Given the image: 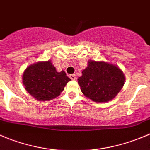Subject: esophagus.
Listing matches in <instances>:
<instances>
[{"instance_id":"esophagus-1","label":"esophagus","mask_w":150,"mask_h":150,"mask_svg":"<svg viewBox=\"0 0 150 150\" xmlns=\"http://www.w3.org/2000/svg\"><path fill=\"white\" fill-rule=\"evenodd\" d=\"M69 77L71 78L72 80H75V79H76V76L75 75V74H70Z\"/></svg>"}]
</instances>
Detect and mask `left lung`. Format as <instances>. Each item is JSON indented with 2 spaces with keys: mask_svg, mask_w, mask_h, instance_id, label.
Returning <instances> with one entry per match:
<instances>
[{
  "mask_svg": "<svg viewBox=\"0 0 150 150\" xmlns=\"http://www.w3.org/2000/svg\"><path fill=\"white\" fill-rule=\"evenodd\" d=\"M82 74L78 79L81 91L96 102L110 101L125 84V76L119 67L105 62L90 60Z\"/></svg>",
  "mask_w": 150,
  "mask_h": 150,
  "instance_id": "8db88e82",
  "label": "left lung"
}]
</instances>
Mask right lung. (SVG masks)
<instances>
[{
	"label": "right lung",
	"instance_id": "1",
	"mask_svg": "<svg viewBox=\"0 0 150 150\" xmlns=\"http://www.w3.org/2000/svg\"><path fill=\"white\" fill-rule=\"evenodd\" d=\"M70 80L65 71H57L51 61L30 65L23 76L25 89L37 100L41 102L58 96Z\"/></svg>",
	"mask_w": 150,
	"mask_h": 150
}]
</instances>
